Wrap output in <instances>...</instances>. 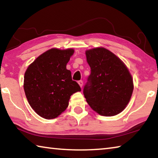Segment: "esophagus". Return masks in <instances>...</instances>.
Listing matches in <instances>:
<instances>
[{
	"label": "esophagus",
	"mask_w": 158,
	"mask_h": 158,
	"mask_svg": "<svg viewBox=\"0 0 158 158\" xmlns=\"http://www.w3.org/2000/svg\"><path fill=\"white\" fill-rule=\"evenodd\" d=\"M78 84L80 85V87L82 88V85H83V81H82V80H80V81H79Z\"/></svg>",
	"instance_id": "obj_1"
}]
</instances>
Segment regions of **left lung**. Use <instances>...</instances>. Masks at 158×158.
I'll use <instances>...</instances> for the list:
<instances>
[{
    "label": "left lung",
    "instance_id": "8db88e82",
    "mask_svg": "<svg viewBox=\"0 0 158 158\" xmlns=\"http://www.w3.org/2000/svg\"><path fill=\"white\" fill-rule=\"evenodd\" d=\"M90 74L83 90L89 106L102 116L121 113L133 91L132 76L120 58L105 48L86 51Z\"/></svg>",
    "mask_w": 158,
    "mask_h": 158
}]
</instances>
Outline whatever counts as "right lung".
<instances>
[{"label":"right lung","mask_w":158,"mask_h":158,"mask_svg":"<svg viewBox=\"0 0 158 158\" xmlns=\"http://www.w3.org/2000/svg\"><path fill=\"white\" fill-rule=\"evenodd\" d=\"M72 49H52L28 66L23 89L29 105L41 117L55 118L68 106L70 96L81 88L72 79L66 65L73 54Z\"/></svg>","instance_id":"right-lung-1"}]
</instances>
